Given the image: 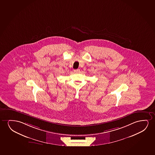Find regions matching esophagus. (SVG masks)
Returning a JSON list of instances; mask_svg holds the SVG:
<instances>
[{
    "label": "esophagus",
    "instance_id": "esophagus-1",
    "mask_svg": "<svg viewBox=\"0 0 155 155\" xmlns=\"http://www.w3.org/2000/svg\"><path fill=\"white\" fill-rule=\"evenodd\" d=\"M79 71H80L79 69H75V70H74V72H76V73H78Z\"/></svg>",
    "mask_w": 155,
    "mask_h": 155
}]
</instances>
